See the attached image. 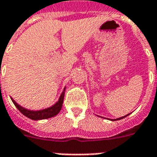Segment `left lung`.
<instances>
[{
  "label": "left lung",
  "instance_id": "obj_1",
  "mask_svg": "<svg viewBox=\"0 0 157 157\" xmlns=\"http://www.w3.org/2000/svg\"><path fill=\"white\" fill-rule=\"evenodd\" d=\"M128 115H130V113H129V114H128V115H124V116H122V117H120V118H117V119H114V120H111V119H108V120H112V121H115V120H121V119H124V118L126 117V116H128ZM100 117H101V116H100Z\"/></svg>",
  "mask_w": 157,
  "mask_h": 157
}]
</instances>
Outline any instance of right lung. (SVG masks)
Listing matches in <instances>:
<instances>
[{
    "mask_svg": "<svg viewBox=\"0 0 157 157\" xmlns=\"http://www.w3.org/2000/svg\"><path fill=\"white\" fill-rule=\"evenodd\" d=\"M65 87L63 89V92H61V94L59 96V99L55 103L54 105L47 107L46 109H42V110H31L26 108L23 107L20 105H19L15 101L11 98V101L14 104V105L16 106V108L23 114L25 115L26 117L31 119L33 120H45V119H49V118L54 117L60 111L62 108V105H63V101H64V97H65Z\"/></svg>",
    "mask_w": 157,
    "mask_h": 157,
    "instance_id": "obj_1",
    "label": "right lung"
}]
</instances>
